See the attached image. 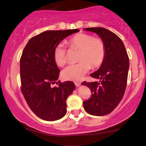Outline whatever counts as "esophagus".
Listing matches in <instances>:
<instances>
[{"instance_id": "34e87169", "label": "esophagus", "mask_w": 146, "mask_h": 146, "mask_svg": "<svg viewBox=\"0 0 146 146\" xmlns=\"http://www.w3.org/2000/svg\"><path fill=\"white\" fill-rule=\"evenodd\" d=\"M75 85H76V87H79L80 85V83H79V82H75Z\"/></svg>"}]
</instances>
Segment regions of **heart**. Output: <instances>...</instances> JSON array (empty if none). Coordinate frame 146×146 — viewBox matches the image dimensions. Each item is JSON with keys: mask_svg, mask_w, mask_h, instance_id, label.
I'll return each mask as SVG.
<instances>
[{"mask_svg": "<svg viewBox=\"0 0 146 146\" xmlns=\"http://www.w3.org/2000/svg\"><path fill=\"white\" fill-rule=\"evenodd\" d=\"M70 49L79 50L76 64L70 65L62 71L61 76L64 79L79 81L92 69L100 68L107 55V48L104 41L87 33H77L66 40ZM54 59L57 66L62 67L67 63L66 48L63 44L55 46L53 52Z\"/></svg>", "mask_w": 146, "mask_h": 146, "instance_id": "heart-1", "label": "heart"}]
</instances>
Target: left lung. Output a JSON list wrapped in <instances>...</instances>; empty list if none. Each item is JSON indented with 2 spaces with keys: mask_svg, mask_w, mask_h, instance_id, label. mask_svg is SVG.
<instances>
[{
  "mask_svg": "<svg viewBox=\"0 0 146 146\" xmlns=\"http://www.w3.org/2000/svg\"><path fill=\"white\" fill-rule=\"evenodd\" d=\"M84 30L96 33L105 44L107 55L102 66L90 76L99 81L82 85L90 89L92 96L83 102L86 112L92 115L109 114L122 99L127 85L129 58L124 43L114 33L102 27Z\"/></svg>",
  "mask_w": 146,
  "mask_h": 146,
  "instance_id": "1",
  "label": "left lung"
}]
</instances>
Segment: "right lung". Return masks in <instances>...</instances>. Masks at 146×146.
<instances>
[{
  "label": "right lung",
  "instance_id": "right-lung-1",
  "mask_svg": "<svg viewBox=\"0 0 146 146\" xmlns=\"http://www.w3.org/2000/svg\"><path fill=\"white\" fill-rule=\"evenodd\" d=\"M78 31H46L29 39L23 50L20 60L22 93L33 112L44 120H57L66 114V100L75 85L56 82L60 70L53 52L61 41ZM54 83L58 86L52 88Z\"/></svg>",
  "mask_w": 146,
  "mask_h": 146
}]
</instances>
